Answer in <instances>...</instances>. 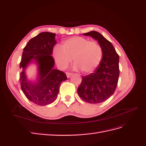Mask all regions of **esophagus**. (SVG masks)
I'll list each match as a JSON object with an SVG mask.
<instances>
[{"instance_id":"34e87169","label":"esophagus","mask_w":146,"mask_h":146,"mask_svg":"<svg viewBox=\"0 0 146 146\" xmlns=\"http://www.w3.org/2000/svg\"><path fill=\"white\" fill-rule=\"evenodd\" d=\"M66 76H67L68 78H69L72 75V73H69V72H66Z\"/></svg>"}]
</instances>
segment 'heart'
<instances>
[{
	"label": "heart",
	"instance_id": "1",
	"mask_svg": "<svg viewBox=\"0 0 146 146\" xmlns=\"http://www.w3.org/2000/svg\"><path fill=\"white\" fill-rule=\"evenodd\" d=\"M102 54V49L98 42L80 36L70 38L63 42L62 47L56 46L53 50V56L60 69L67 68L73 58L76 62L73 69H81L85 73L92 72L98 67Z\"/></svg>",
	"mask_w": 146,
	"mask_h": 146
}]
</instances>
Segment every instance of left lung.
<instances>
[{
    "label": "left lung",
    "instance_id": "left-lung-1",
    "mask_svg": "<svg viewBox=\"0 0 146 146\" xmlns=\"http://www.w3.org/2000/svg\"><path fill=\"white\" fill-rule=\"evenodd\" d=\"M98 41L102 49V58L93 72L83 76L77 90L86 102L99 104L110 98L116 90L119 76V57L112 44L96 31L83 33Z\"/></svg>",
    "mask_w": 146,
    "mask_h": 146
}]
</instances>
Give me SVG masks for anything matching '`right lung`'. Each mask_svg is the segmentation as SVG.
Segmentation results:
<instances>
[{
  "label": "right lung",
  "mask_w": 146,
  "mask_h": 146,
  "mask_svg": "<svg viewBox=\"0 0 146 146\" xmlns=\"http://www.w3.org/2000/svg\"><path fill=\"white\" fill-rule=\"evenodd\" d=\"M56 34L41 32L33 38L24 48L20 69L21 89L33 103L44 106L54 102L57 98L61 83L67 80L66 74L54 69L55 61L52 54L56 44ZM31 64L37 66L35 79H29L27 68Z\"/></svg>",
  "instance_id": "add662e5"
}]
</instances>
